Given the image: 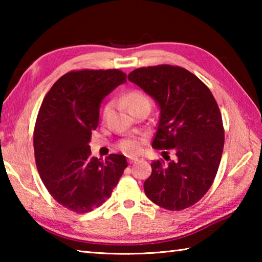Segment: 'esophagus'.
Segmentation results:
<instances>
[{
	"label": "esophagus",
	"instance_id": "34e87169",
	"mask_svg": "<svg viewBox=\"0 0 262 262\" xmlns=\"http://www.w3.org/2000/svg\"><path fill=\"white\" fill-rule=\"evenodd\" d=\"M137 161H139V158H136V157H129V158H128V163H129V164L136 163Z\"/></svg>",
	"mask_w": 262,
	"mask_h": 262
}]
</instances>
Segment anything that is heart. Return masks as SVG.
Listing matches in <instances>:
<instances>
[{
    "label": "heart",
    "instance_id": "1",
    "mask_svg": "<svg viewBox=\"0 0 262 262\" xmlns=\"http://www.w3.org/2000/svg\"><path fill=\"white\" fill-rule=\"evenodd\" d=\"M125 100L128 105V108H136L142 107V106H149L150 107V98L145 92L141 90H133L128 92L125 97ZM111 110V104L106 106L104 110V115H107ZM119 147L123 152L128 155L136 154L140 150V143L136 139H126L119 143Z\"/></svg>",
    "mask_w": 262,
    "mask_h": 262
}]
</instances>
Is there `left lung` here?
<instances>
[{"instance_id":"obj_1","label":"left lung","mask_w":262,"mask_h":262,"mask_svg":"<svg viewBox=\"0 0 262 262\" xmlns=\"http://www.w3.org/2000/svg\"><path fill=\"white\" fill-rule=\"evenodd\" d=\"M157 101L159 122L152 148L163 159L151 163L144 193L157 206L183 210L205 195L219 170L224 147L222 115L214 96L200 78L178 66L137 68L128 75ZM173 149L175 158L165 157Z\"/></svg>"}]
</instances>
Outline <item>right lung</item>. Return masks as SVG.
<instances>
[{
	"label": "right lung",
	"mask_w": 262,
	"mask_h": 262,
	"mask_svg": "<svg viewBox=\"0 0 262 262\" xmlns=\"http://www.w3.org/2000/svg\"><path fill=\"white\" fill-rule=\"evenodd\" d=\"M126 82L119 69L72 70L47 92L33 132L39 176L54 200L84 214L107 200L127 167L123 155L91 157L89 142L100 103Z\"/></svg>",
	"instance_id": "right-lung-1"
}]
</instances>
